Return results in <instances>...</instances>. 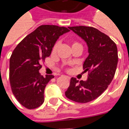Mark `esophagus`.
Listing matches in <instances>:
<instances>
[{
	"instance_id": "1",
	"label": "esophagus",
	"mask_w": 129,
	"mask_h": 129,
	"mask_svg": "<svg viewBox=\"0 0 129 129\" xmlns=\"http://www.w3.org/2000/svg\"><path fill=\"white\" fill-rule=\"evenodd\" d=\"M65 77H66V78L68 79V80H69V79H70V77H68V76H65Z\"/></svg>"
}]
</instances>
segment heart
<instances>
[{
  "label": "heart",
  "mask_w": 129,
  "mask_h": 129,
  "mask_svg": "<svg viewBox=\"0 0 129 129\" xmlns=\"http://www.w3.org/2000/svg\"><path fill=\"white\" fill-rule=\"evenodd\" d=\"M58 46H59V42H56L54 43V45H53V47H52V52H53L56 50ZM74 47H81V48H82L81 44L77 41H73L72 42V48H74Z\"/></svg>",
  "instance_id": "1"
}]
</instances>
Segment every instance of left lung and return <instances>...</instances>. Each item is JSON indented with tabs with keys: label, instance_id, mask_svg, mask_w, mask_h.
Instances as JSON below:
<instances>
[{
	"label": "left lung",
	"instance_id": "1",
	"mask_svg": "<svg viewBox=\"0 0 129 129\" xmlns=\"http://www.w3.org/2000/svg\"><path fill=\"white\" fill-rule=\"evenodd\" d=\"M68 28L86 42L89 55L83 68L88 74L86 81H79L72 77L65 95L75 102H89L102 95L113 79L118 61L117 45L108 36L95 27Z\"/></svg>",
	"mask_w": 129,
	"mask_h": 129
}]
</instances>
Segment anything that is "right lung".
Masks as SVG:
<instances>
[{
    "label": "right lung",
    "instance_id": "right-lung-1",
    "mask_svg": "<svg viewBox=\"0 0 129 129\" xmlns=\"http://www.w3.org/2000/svg\"><path fill=\"white\" fill-rule=\"evenodd\" d=\"M65 27L43 25L18 43L10 59V81L13 94L28 109L38 108L44 102V90L54 76L39 73L41 63L50 56L59 37L69 32Z\"/></svg>",
    "mask_w": 129,
    "mask_h": 129
}]
</instances>
